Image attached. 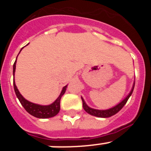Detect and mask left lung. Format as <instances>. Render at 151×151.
<instances>
[{
	"mask_svg": "<svg viewBox=\"0 0 151 151\" xmlns=\"http://www.w3.org/2000/svg\"><path fill=\"white\" fill-rule=\"evenodd\" d=\"M134 83H135V82H134L133 86L132 88V90L130 91L129 94H128L120 103H119L118 104L113 106V107L110 108V109H107V110H97V109H94V108L90 107V106H88L87 104L85 103V100L83 99V97H82V104H83L84 110L87 112L88 113L91 114V115L97 117H100V118H108V117H110L112 116L115 115V114H116V113L125 106V104L128 101V100H129V98L130 97V96L132 95L133 90H134Z\"/></svg>",
	"mask_w": 151,
	"mask_h": 151,
	"instance_id": "left-lung-1",
	"label": "left lung"
}]
</instances>
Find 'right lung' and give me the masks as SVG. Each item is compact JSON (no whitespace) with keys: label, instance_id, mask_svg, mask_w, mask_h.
<instances>
[{"label":"right lung","instance_id":"obj_1","mask_svg":"<svg viewBox=\"0 0 151 151\" xmlns=\"http://www.w3.org/2000/svg\"><path fill=\"white\" fill-rule=\"evenodd\" d=\"M22 48H23V47H22ZM22 49L20 50V51L22 50ZM20 51H19V53H20ZM17 57H18V56H17ZM16 64H17V60H16L15 63L13 64V86H14V91H15L16 95H17V98L19 99V102L21 103L22 106L25 108V110H26L29 114H31V115L33 116L36 117V118L47 119L55 116L57 113L60 112V99L61 97H62V96L64 94V93L66 92L67 85H66V86H64V87L63 88L59 97H57V99H56V101H54V102L52 103V104H50L40 105L37 104H35V103L30 102V101H27L26 98H24L23 96L20 94V92L19 91L17 85H16L15 81H14V75H15L16 71Z\"/></svg>","mask_w":151,"mask_h":151}]
</instances>
